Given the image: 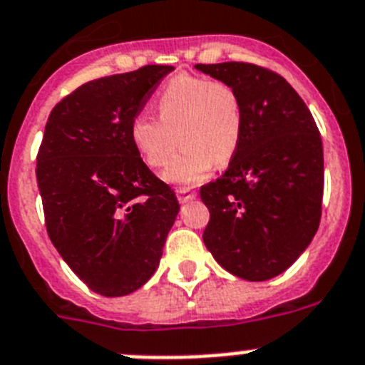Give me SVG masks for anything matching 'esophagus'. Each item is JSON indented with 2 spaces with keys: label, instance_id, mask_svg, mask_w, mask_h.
Returning <instances> with one entry per match:
<instances>
[{
  "label": "esophagus",
  "instance_id": "34e87169",
  "mask_svg": "<svg viewBox=\"0 0 365 365\" xmlns=\"http://www.w3.org/2000/svg\"><path fill=\"white\" fill-rule=\"evenodd\" d=\"M176 195H178V200L182 202V204H185V202L189 200H195L196 198V192L191 191L189 187H178V189H176Z\"/></svg>",
  "mask_w": 365,
  "mask_h": 365
}]
</instances>
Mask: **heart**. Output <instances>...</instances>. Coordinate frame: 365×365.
I'll return each instance as SVG.
<instances>
[{
  "label": "heart",
  "mask_w": 365,
  "mask_h": 365,
  "mask_svg": "<svg viewBox=\"0 0 365 365\" xmlns=\"http://www.w3.org/2000/svg\"><path fill=\"white\" fill-rule=\"evenodd\" d=\"M156 117L139 112L130 121V139L152 169L170 161L163 178L178 185H192L207 178L218 163L235 156L244 128L242 101L235 88L198 75L170 78L154 97Z\"/></svg>",
  "instance_id": "b5f03b06"
}]
</instances>
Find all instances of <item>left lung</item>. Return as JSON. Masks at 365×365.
Masks as SVG:
<instances>
[{"instance_id": "obj_1", "label": "left lung", "mask_w": 365, "mask_h": 365, "mask_svg": "<svg viewBox=\"0 0 365 365\" xmlns=\"http://www.w3.org/2000/svg\"><path fill=\"white\" fill-rule=\"evenodd\" d=\"M242 101L240 145L220 178L202 185L204 244L246 281L283 274L305 252L322 218L323 147L314 117L281 75L246 62L196 64Z\"/></svg>"}]
</instances>
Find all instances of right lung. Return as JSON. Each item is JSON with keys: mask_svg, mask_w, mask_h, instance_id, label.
I'll return each instance as SVG.
<instances>
[{"mask_svg": "<svg viewBox=\"0 0 365 365\" xmlns=\"http://www.w3.org/2000/svg\"><path fill=\"white\" fill-rule=\"evenodd\" d=\"M173 66L90 81L60 101L36 156L46 227L60 257L93 292L132 294L160 264L180 204L130 139Z\"/></svg>", "mask_w": 365, "mask_h": 365, "instance_id": "obj_1", "label": "right lung"}]
</instances>
